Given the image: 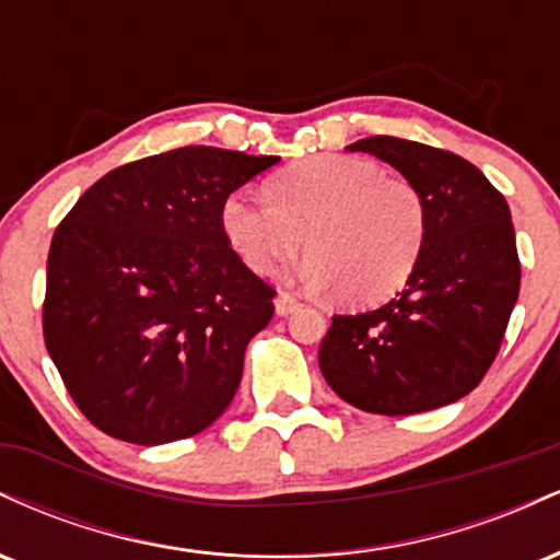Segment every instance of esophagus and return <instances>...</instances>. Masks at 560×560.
I'll use <instances>...</instances> for the list:
<instances>
[{
    "label": "esophagus",
    "mask_w": 560,
    "mask_h": 560,
    "mask_svg": "<svg viewBox=\"0 0 560 560\" xmlns=\"http://www.w3.org/2000/svg\"><path fill=\"white\" fill-rule=\"evenodd\" d=\"M300 307V298L292 292H281L279 298H276V313L279 316H289V313H294Z\"/></svg>",
    "instance_id": "1"
}]
</instances>
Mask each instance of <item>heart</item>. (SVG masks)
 <instances>
[{
  "label": "heart",
  "mask_w": 560,
  "mask_h": 560,
  "mask_svg": "<svg viewBox=\"0 0 560 560\" xmlns=\"http://www.w3.org/2000/svg\"><path fill=\"white\" fill-rule=\"evenodd\" d=\"M226 242L249 271L268 276L302 247V276L337 287L347 302L397 292L419 266L427 242V202L408 178L376 163L318 155L276 173L268 197L236 189L221 205Z\"/></svg>",
  "instance_id": "b5f03b06"
}]
</instances>
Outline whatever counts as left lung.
Wrapping results in <instances>:
<instances>
[{
  "label": "left lung",
  "mask_w": 560,
  "mask_h": 560,
  "mask_svg": "<svg viewBox=\"0 0 560 560\" xmlns=\"http://www.w3.org/2000/svg\"><path fill=\"white\" fill-rule=\"evenodd\" d=\"M427 202L419 266L387 305L334 316L318 350L329 387L365 413L408 416L466 397L498 355L522 284L511 210L477 165L397 137L350 144Z\"/></svg>",
  "instance_id": "1"
}]
</instances>
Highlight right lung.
I'll return each instance as SVG.
<instances>
[{
	"label": "right lung",
	"mask_w": 560,
	"mask_h": 560,
	"mask_svg": "<svg viewBox=\"0 0 560 560\" xmlns=\"http://www.w3.org/2000/svg\"><path fill=\"white\" fill-rule=\"evenodd\" d=\"M273 163L178 147L105 173L60 221L44 342L96 429L163 445L208 429L234 400L276 289L231 249L221 205Z\"/></svg>",
	"instance_id": "right-lung-1"
}]
</instances>
